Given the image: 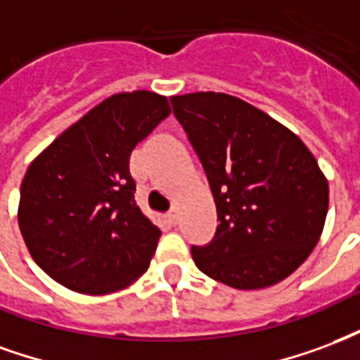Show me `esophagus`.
Wrapping results in <instances>:
<instances>
[{"label": "esophagus", "instance_id": "34e87169", "mask_svg": "<svg viewBox=\"0 0 360 360\" xmlns=\"http://www.w3.org/2000/svg\"><path fill=\"white\" fill-rule=\"evenodd\" d=\"M167 219H169L170 224H176V222H178V211H176V209H170V212L167 214Z\"/></svg>", "mask_w": 360, "mask_h": 360}]
</instances>
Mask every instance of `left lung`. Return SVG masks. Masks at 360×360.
<instances>
[{"mask_svg": "<svg viewBox=\"0 0 360 360\" xmlns=\"http://www.w3.org/2000/svg\"><path fill=\"white\" fill-rule=\"evenodd\" d=\"M211 186L219 226L191 257L203 274L236 290L288 278L319 243L328 180L284 124L217 91L170 97Z\"/></svg>", "mask_w": 360, "mask_h": 360, "instance_id": "obj_1", "label": "left lung"}]
</instances>
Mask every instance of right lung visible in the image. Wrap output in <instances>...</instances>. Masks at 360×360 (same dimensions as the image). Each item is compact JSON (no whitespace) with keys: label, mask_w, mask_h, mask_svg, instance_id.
<instances>
[{"label":"right lung","mask_w":360,"mask_h":360,"mask_svg":"<svg viewBox=\"0 0 360 360\" xmlns=\"http://www.w3.org/2000/svg\"><path fill=\"white\" fill-rule=\"evenodd\" d=\"M170 115L167 97H107L41 151L20 184L18 228L47 276L103 295L149 269L161 230L134 201L130 153Z\"/></svg>","instance_id":"add662e5"}]
</instances>
